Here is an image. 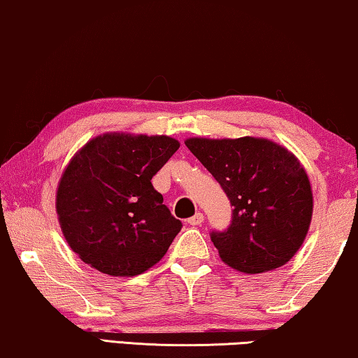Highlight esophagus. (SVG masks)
I'll return each instance as SVG.
<instances>
[{
    "label": "esophagus",
    "instance_id": "obj_1",
    "mask_svg": "<svg viewBox=\"0 0 358 358\" xmlns=\"http://www.w3.org/2000/svg\"><path fill=\"white\" fill-rule=\"evenodd\" d=\"M204 222V215H203V213H196L193 217H189L188 219V224L189 225H201Z\"/></svg>",
    "mask_w": 358,
    "mask_h": 358
}]
</instances>
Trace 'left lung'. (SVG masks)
Wrapping results in <instances>:
<instances>
[{"mask_svg":"<svg viewBox=\"0 0 358 358\" xmlns=\"http://www.w3.org/2000/svg\"><path fill=\"white\" fill-rule=\"evenodd\" d=\"M185 144L234 206L229 227L210 231L224 263L246 274L284 266L303 243L313 213L310 181L295 155L250 136Z\"/></svg>","mask_w":358,"mask_h":358,"instance_id":"8db88e82","label":"left lung"}]
</instances>
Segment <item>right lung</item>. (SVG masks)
<instances>
[{
  "mask_svg": "<svg viewBox=\"0 0 358 358\" xmlns=\"http://www.w3.org/2000/svg\"><path fill=\"white\" fill-rule=\"evenodd\" d=\"M169 136L103 134L64 170L57 213L64 238L85 264L108 275H138L164 258L181 230L152 177L177 152Z\"/></svg>",
  "mask_w": 358,
  "mask_h": 358,
  "instance_id": "obj_1",
  "label": "right lung"
}]
</instances>
